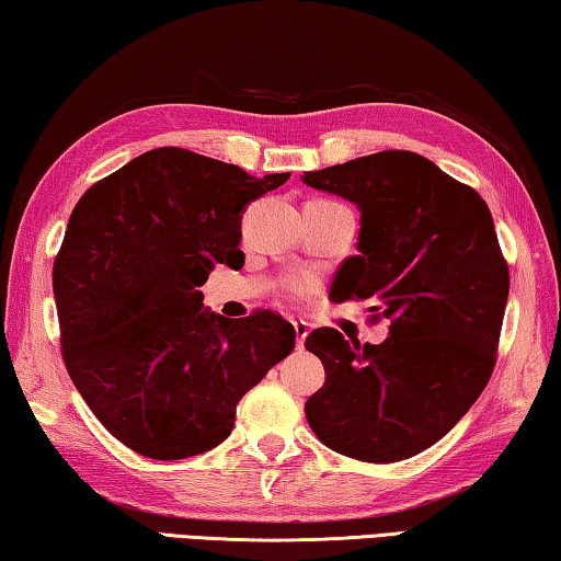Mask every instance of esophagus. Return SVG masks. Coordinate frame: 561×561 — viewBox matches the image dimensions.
<instances>
[{
  "instance_id": "34e87169",
  "label": "esophagus",
  "mask_w": 561,
  "mask_h": 561,
  "mask_svg": "<svg viewBox=\"0 0 561 561\" xmlns=\"http://www.w3.org/2000/svg\"><path fill=\"white\" fill-rule=\"evenodd\" d=\"M291 324H294V334H297V346L301 348L304 341H307V336H309V324L304 319L291 321Z\"/></svg>"
}]
</instances>
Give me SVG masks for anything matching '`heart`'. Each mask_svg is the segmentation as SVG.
Instances as JSON below:
<instances>
[{
    "mask_svg": "<svg viewBox=\"0 0 561 561\" xmlns=\"http://www.w3.org/2000/svg\"><path fill=\"white\" fill-rule=\"evenodd\" d=\"M291 289H294V291H304V284H301V282H294Z\"/></svg>",
    "mask_w": 561,
    "mask_h": 561,
    "instance_id": "heart-1",
    "label": "heart"
}]
</instances>
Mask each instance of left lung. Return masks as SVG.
<instances>
[{"label":"left lung","mask_w":561,"mask_h":561,"mask_svg":"<svg viewBox=\"0 0 561 561\" xmlns=\"http://www.w3.org/2000/svg\"><path fill=\"white\" fill-rule=\"evenodd\" d=\"M301 183L360 213L358 254L341 262L339 301L376 299L383 344L321 327L307 346L327 381L304 405L327 448L396 462L431 448L478 401L495 368L510 294L490 207L411 150L309 170Z\"/></svg>","instance_id":"left-lung-1"}]
</instances>
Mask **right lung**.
Segmentation results:
<instances>
[{
  "instance_id": "obj_1",
  "label": "right lung",
  "mask_w": 561,
  "mask_h": 561,
  "mask_svg": "<svg viewBox=\"0 0 561 561\" xmlns=\"http://www.w3.org/2000/svg\"><path fill=\"white\" fill-rule=\"evenodd\" d=\"M287 180L156 148L73 207L54 262L64 360L130 450L180 460L215 448L240 398L291 354L289 321L272 311L227 319L203 307L201 291L215 264H244L242 213Z\"/></svg>"
}]
</instances>
